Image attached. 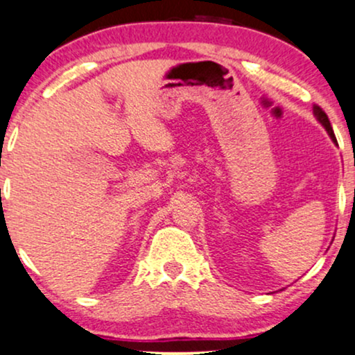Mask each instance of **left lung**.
I'll list each match as a JSON object with an SVG mask.
<instances>
[{
	"label": "left lung",
	"mask_w": 355,
	"mask_h": 355,
	"mask_svg": "<svg viewBox=\"0 0 355 355\" xmlns=\"http://www.w3.org/2000/svg\"><path fill=\"white\" fill-rule=\"evenodd\" d=\"M313 112H315V115H317V120H319L320 123L325 126V130H327V132H329V135H331L332 140H334V141H337V140H336V135H334V130H332V126H331V121H329V116L325 115V112H324V110H322L320 107H315V108H313Z\"/></svg>",
	"instance_id": "8db88e82"
}]
</instances>
